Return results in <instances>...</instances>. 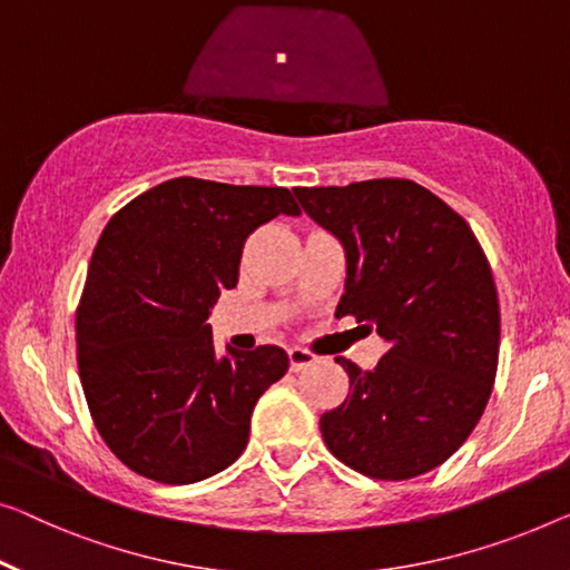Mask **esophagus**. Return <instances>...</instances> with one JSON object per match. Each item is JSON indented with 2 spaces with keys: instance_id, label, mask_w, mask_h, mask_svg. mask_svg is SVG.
<instances>
[{
  "instance_id": "34e87169",
  "label": "esophagus",
  "mask_w": 570,
  "mask_h": 570,
  "mask_svg": "<svg viewBox=\"0 0 570 570\" xmlns=\"http://www.w3.org/2000/svg\"><path fill=\"white\" fill-rule=\"evenodd\" d=\"M309 363H314V355L309 351H304V347H288V366H292V371L307 368Z\"/></svg>"
}]
</instances>
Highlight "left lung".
I'll use <instances>...</instances> for the list:
<instances>
[{"label":"left lung","instance_id":"obj_1","mask_svg":"<svg viewBox=\"0 0 570 570\" xmlns=\"http://www.w3.org/2000/svg\"><path fill=\"white\" fill-rule=\"evenodd\" d=\"M294 194L345 250L335 314L366 322L389 347L373 371L335 358L351 392L320 417L330 453L381 481L438 469L481 420L497 376L499 299L479 240L410 178Z\"/></svg>","mask_w":570,"mask_h":570}]
</instances>
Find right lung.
<instances>
[{
  "instance_id": "right-lung-1",
  "label": "right lung",
  "mask_w": 570,
  "mask_h": 570,
  "mask_svg": "<svg viewBox=\"0 0 570 570\" xmlns=\"http://www.w3.org/2000/svg\"><path fill=\"white\" fill-rule=\"evenodd\" d=\"M278 215H302L284 186L181 176L107 223L76 312V355L99 435L130 471L194 483L248 445L253 406L288 355L276 345L219 353L207 320L237 286L245 237Z\"/></svg>"
}]
</instances>
